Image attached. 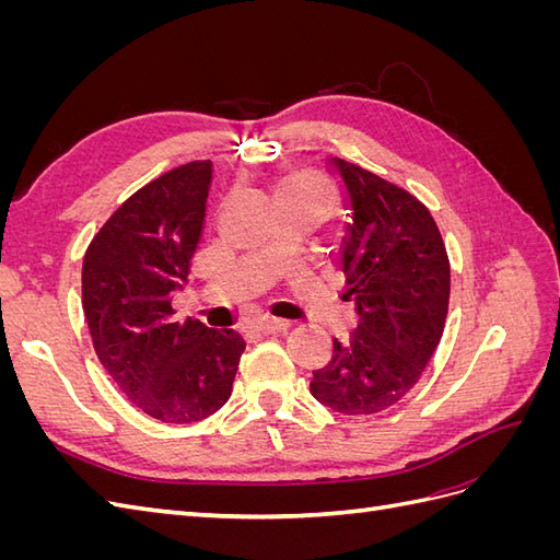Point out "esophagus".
Returning <instances> with one entry per match:
<instances>
[{"label":"esophagus","instance_id":"1","mask_svg":"<svg viewBox=\"0 0 560 560\" xmlns=\"http://www.w3.org/2000/svg\"><path fill=\"white\" fill-rule=\"evenodd\" d=\"M252 329L259 331V334H278V331L290 329V322H287V319H276V317H264V319L254 322Z\"/></svg>","mask_w":560,"mask_h":560}]
</instances>
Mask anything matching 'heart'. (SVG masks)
<instances>
[{"mask_svg":"<svg viewBox=\"0 0 560 560\" xmlns=\"http://www.w3.org/2000/svg\"><path fill=\"white\" fill-rule=\"evenodd\" d=\"M278 206H308L327 214L334 206V198L327 182L311 167H294L276 182Z\"/></svg>","mask_w":560,"mask_h":560,"instance_id":"b5f03b06","label":"heart"}]
</instances>
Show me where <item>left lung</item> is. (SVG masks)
I'll return each instance as SVG.
<instances>
[{"label":"left lung","instance_id":"obj_1","mask_svg":"<svg viewBox=\"0 0 560 560\" xmlns=\"http://www.w3.org/2000/svg\"><path fill=\"white\" fill-rule=\"evenodd\" d=\"M327 165L341 177L350 210L341 266L358 329L343 343L334 338L311 395L338 413L371 416L409 393L442 341L451 266L416 196L343 159L329 156Z\"/></svg>","mask_w":560,"mask_h":560}]
</instances>
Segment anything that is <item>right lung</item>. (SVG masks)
<instances>
[{
	"label": "right lung",
	"instance_id": "1",
	"mask_svg": "<svg viewBox=\"0 0 560 560\" xmlns=\"http://www.w3.org/2000/svg\"><path fill=\"white\" fill-rule=\"evenodd\" d=\"M210 161L149 182L91 241L81 301L93 346L118 389L161 422H198L231 397L245 341L233 329L179 322L173 294L206 226Z\"/></svg>",
	"mask_w": 560,
	"mask_h": 560
}]
</instances>
